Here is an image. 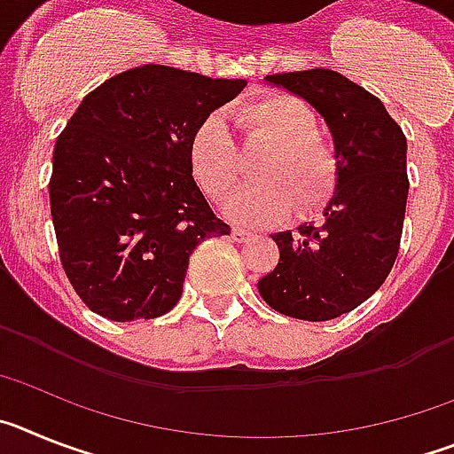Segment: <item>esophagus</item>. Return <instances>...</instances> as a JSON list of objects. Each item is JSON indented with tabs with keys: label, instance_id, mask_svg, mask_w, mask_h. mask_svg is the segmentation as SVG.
I'll return each instance as SVG.
<instances>
[{
	"label": "esophagus",
	"instance_id": "esophagus-1",
	"mask_svg": "<svg viewBox=\"0 0 454 454\" xmlns=\"http://www.w3.org/2000/svg\"><path fill=\"white\" fill-rule=\"evenodd\" d=\"M250 236H252L250 230H243V227H231V239H234L236 243H246Z\"/></svg>",
	"mask_w": 454,
	"mask_h": 454
}]
</instances>
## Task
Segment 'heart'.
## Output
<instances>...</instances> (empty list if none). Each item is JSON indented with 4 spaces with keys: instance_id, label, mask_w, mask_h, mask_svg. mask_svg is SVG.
Instances as JSON below:
<instances>
[{
    "instance_id": "1",
    "label": "heart",
    "mask_w": 454,
    "mask_h": 454,
    "mask_svg": "<svg viewBox=\"0 0 454 454\" xmlns=\"http://www.w3.org/2000/svg\"><path fill=\"white\" fill-rule=\"evenodd\" d=\"M239 122L252 143H266L256 179L224 200L227 218L246 224H270L293 208L309 214L327 202L339 179L334 147L318 136V115L304 99L272 92L240 106ZM188 163L195 182L211 198H223L240 179V152L220 111L198 122L188 140Z\"/></svg>"
}]
</instances>
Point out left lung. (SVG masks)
Here are the masks:
<instances>
[{"label":"left lung","mask_w":454,"mask_h":454,"mask_svg":"<svg viewBox=\"0 0 454 454\" xmlns=\"http://www.w3.org/2000/svg\"><path fill=\"white\" fill-rule=\"evenodd\" d=\"M325 118L339 179L323 224L277 231L275 270L259 279L268 307L291 318L332 320L366 302L398 256L407 208V138L384 104L334 70L268 74Z\"/></svg>","instance_id":"obj_1"}]
</instances>
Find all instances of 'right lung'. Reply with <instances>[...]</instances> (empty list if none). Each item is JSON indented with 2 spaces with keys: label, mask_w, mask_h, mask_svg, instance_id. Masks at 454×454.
I'll return each mask as SVG.
<instances>
[{
  "label": "right lung",
  "mask_w": 454,
  "mask_h": 454,
  "mask_svg": "<svg viewBox=\"0 0 454 454\" xmlns=\"http://www.w3.org/2000/svg\"><path fill=\"white\" fill-rule=\"evenodd\" d=\"M246 86L140 66L79 104L56 140L50 207L63 270L90 311L115 323L168 314L192 250L230 234L192 179L188 140Z\"/></svg>",
  "instance_id": "1"
}]
</instances>
